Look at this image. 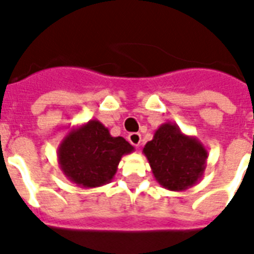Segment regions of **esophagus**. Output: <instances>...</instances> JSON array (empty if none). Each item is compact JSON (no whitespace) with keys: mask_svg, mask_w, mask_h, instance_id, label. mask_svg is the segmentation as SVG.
<instances>
[{"mask_svg":"<svg viewBox=\"0 0 254 254\" xmlns=\"http://www.w3.org/2000/svg\"><path fill=\"white\" fill-rule=\"evenodd\" d=\"M127 140L130 142L133 146L139 147L140 144V134L139 133H130L127 135Z\"/></svg>","mask_w":254,"mask_h":254,"instance_id":"1","label":"esophagus"}]
</instances>
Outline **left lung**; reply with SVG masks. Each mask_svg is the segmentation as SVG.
I'll return each mask as SVG.
<instances>
[{"label":"left lung","mask_w":254,"mask_h":254,"mask_svg":"<svg viewBox=\"0 0 254 254\" xmlns=\"http://www.w3.org/2000/svg\"><path fill=\"white\" fill-rule=\"evenodd\" d=\"M155 180L169 191H185L201 180L208 151L196 137L182 133L174 123H164L143 148Z\"/></svg>","instance_id":"left-lung-1"}]
</instances>
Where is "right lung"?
Segmentation results:
<instances>
[{
	"label": "right lung",
	"instance_id": "right-lung-1",
	"mask_svg": "<svg viewBox=\"0 0 254 254\" xmlns=\"http://www.w3.org/2000/svg\"><path fill=\"white\" fill-rule=\"evenodd\" d=\"M134 147L123 137H112L99 120L72 127L57 151L58 164L68 181L82 189H94L114 180L124 155Z\"/></svg>",
	"mask_w": 254,
	"mask_h": 254
}]
</instances>
